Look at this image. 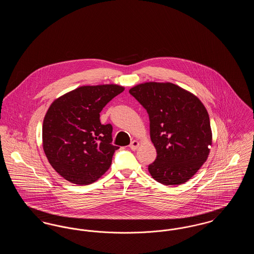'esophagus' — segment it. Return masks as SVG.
<instances>
[{
  "label": "esophagus",
  "mask_w": 254,
  "mask_h": 254,
  "mask_svg": "<svg viewBox=\"0 0 254 254\" xmlns=\"http://www.w3.org/2000/svg\"><path fill=\"white\" fill-rule=\"evenodd\" d=\"M139 145H140V143H139L138 141L134 140V141L131 142V144L129 145V147H130V149H132V150H136V149L139 147Z\"/></svg>",
  "instance_id": "obj_1"
}]
</instances>
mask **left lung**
Wrapping results in <instances>:
<instances>
[{"mask_svg":"<svg viewBox=\"0 0 254 254\" xmlns=\"http://www.w3.org/2000/svg\"><path fill=\"white\" fill-rule=\"evenodd\" d=\"M149 116L156 160L148 166L166 186L189 181L203 166L212 145L209 116L193 93L172 83L146 82L129 89Z\"/></svg>","mask_w":254,"mask_h":254,"instance_id":"1","label":"left lung"}]
</instances>
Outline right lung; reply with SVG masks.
Returning <instances> with one entry per match:
<instances>
[{"instance_id":"obj_1","label":"right lung","mask_w":254,"mask_h":254,"mask_svg":"<svg viewBox=\"0 0 254 254\" xmlns=\"http://www.w3.org/2000/svg\"><path fill=\"white\" fill-rule=\"evenodd\" d=\"M122 85H83L55 99L43 123V148L51 167L76 185L97 181L109 169L119 148L112 126L102 125L100 112L124 91Z\"/></svg>"}]
</instances>
